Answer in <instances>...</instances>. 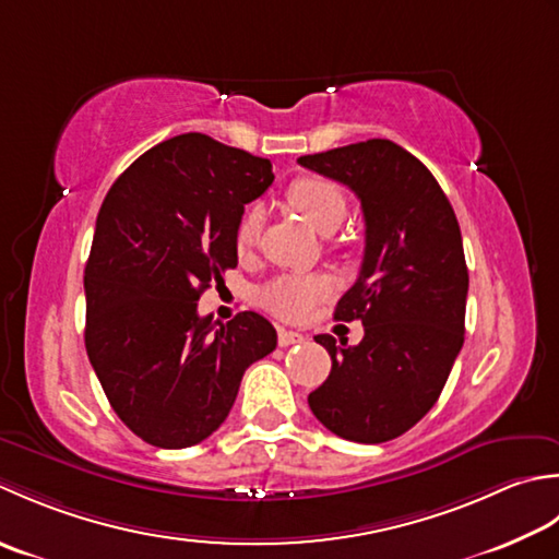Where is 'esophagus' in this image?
Masks as SVG:
<instances>
[{
    "mask_svg": "<svg viewBox=\"0 0 559 559\" xmlns=\"http://www.w3.org/2000/svg\"><path fill=\"white\" fill-rule=\"evenodd\" d=\"M277 343H280V347H289V345H296V343H304V335L294 333V330H280Z\"/></svg>",
    "mask_w": 559,
    "mask_h": 559,
    "instance_id": "obj_1",
    "label": "esophagus"
}]
</instances>
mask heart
I'll return each mask as SVG.
<instances>
[{"instance_id": "heart-1", "label": "heart", "mask_w": 559, "mask_h": 559, "mask_svg": "<svg viewBox=\"0 0 559 559\" xmlns=\"http://www.w3.org/2000/svg\"><path fill=\"white\" fill-rule=\"evenodd\" d=\"M287 198L292 207L309 222L316 231L328 234L343 224L347 214L345 192L325 178H299L289 186ZM263 222V210L250 207L236 226V250L248 253ZM333 292V282L325 275H282L270 280L258 289V304L282 321H306L316 306Z\"/></svg>"}]
</instances>
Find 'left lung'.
<instances>
[{
    "label": "left lung",
    "mask_w": 559,
    "mask_h": 559,
    "mask_svg": "<svg viewBox=\"0 0 559 559\" xmlns=\"http://www.w3.org/2000/svg\"><path fill=\"white\" fill-rule=\"evenodd\" d=\"M299 164L347 186L361 202L367 243L337 321H361L355 347L316 335L333 369L309 395L318 423L357 443L405 435L439 401L463 347V238L429 168L391 140L301 156Z\"/></svg>",
    "instance_id": "obj_1"
}]
</instances>
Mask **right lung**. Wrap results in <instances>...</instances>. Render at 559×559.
Wrapping results in <instances>:
<instances>
[{
  "mask_svg": "<svg viewBox=\"0 0 559 559\" xmlns=\"http://www.w3.org/2000/svg\"><path fill=\"white\" fill-rule=\"evenodd\" d=\"M275 174L202 132L152 146L100 204L84 270L86 355L116 415L158 449H188L229 415L250 364L277 347L255 311L198 313L238 265L236 226Z\"/></svg>",
  "mask_w": 559,
  "mask_h": 559,
  "instance_id": "right-lung-1",
  "label": "right lung"
}]
</instances>
